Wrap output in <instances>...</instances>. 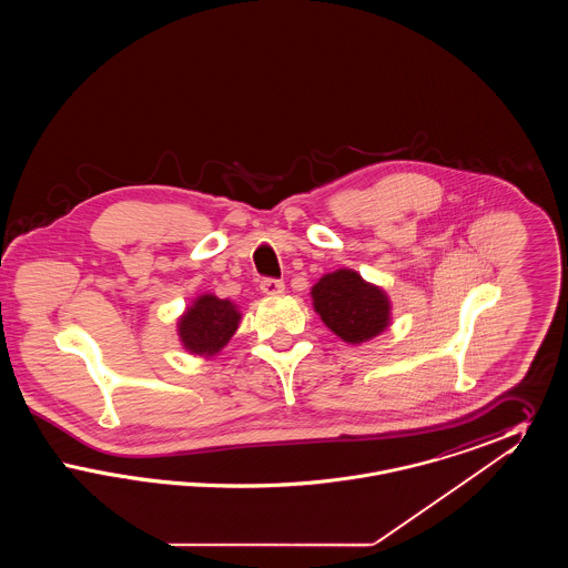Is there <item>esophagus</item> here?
Returning a JSON list of instances; mask_svg holds the SVG:
<instances>
[{"mask_svg": "<svg viewBox=\"0 0 568 568\" xmlns=\"http://www.w3.org/2000/svg\"><path fill=\"white\" fill-rule=\"evenodd\" d=\"M260 290L266 294V296H278L285 292V283L278 281V278H264L260 283Z\"/></svg>", "mask_w": 568, "mask_h": 568, "instance_id": "34e87169", "label": "esophagus"}]
</instances>
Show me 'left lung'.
<instances>
[{"mask_svg":"<svg viewBox=\"0 0 568 568\" xmlns=\"http://www.w3.org/2000/svg\"><path fill=\"white\" fill-rule=\"evenodd\" d=\"M311 294L324 324L345 343H366L389 324V300L357 272H329Z\"/></svg>","mask_w":568,"mask_h":568,"instance_id":"1","label":"left lung"}]
</instances>
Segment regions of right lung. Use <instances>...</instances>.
<instances>
[{"label":"right lung","mask_w":568,"mask_h":568,"mask_svg":"<svg viewBox=\"0 0 568 568\" xmlns=\"http://www.w3.org/2000/svg\"><path fill=\"white\" fill-rule=\"evenodd\" d=\"M241 322V313L230 300L200 296L179 322V336L193 355H215L221 352Z\"/></svg>","instance_id":"add662e5"}]
</instances>
